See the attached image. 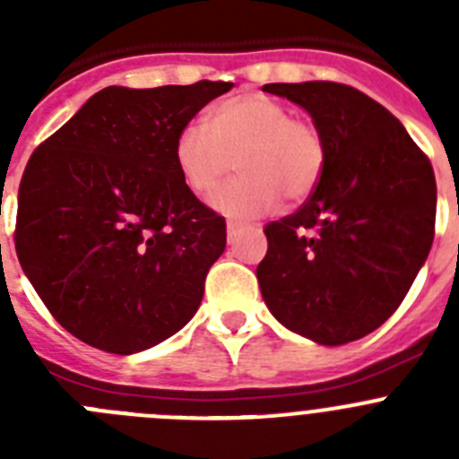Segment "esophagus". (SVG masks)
<instances>
[{
  "instance_id": "obj_1",
  "label": "esophagus",
  "mask_w": 459,
  "mask_h": 459,
  "mask_svg": "<svg viewBox=\"0 0 459 459\" xmlns=\"http://www.w3.org/2000/svg\"><path fill=\"white\" fill-rule=\"evenodd\" d=\"M238 230H241V225H238V222H234V221L227 222V237H230V241H232L234 234H237Z\"/></svg>"
}]
</instances>
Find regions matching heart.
<instances>
[{"instance_id": "obj_1", "label": "heart", "mask_w": 459, "mask_h": 459, "mask_svg": "<svg viewBox=\"0 0 459 459\" xmlns=\"http://www.w3.org/2000/svg\"><path fill=\"white\" fill-rule=\"evenodd\" d=\"M174 163L186 188L209 200L232 168L241 177L213 197L227 218H255L285 197L307 200L326 168V140L317 124L291 117L282 100L241 91L209 109L206 128L184 126L174 140Z\"/></svg>"}]
</instances>
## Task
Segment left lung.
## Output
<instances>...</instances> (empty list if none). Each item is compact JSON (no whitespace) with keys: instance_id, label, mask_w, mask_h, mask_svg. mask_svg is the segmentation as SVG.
<instances>
[{"instance_id":"8db88e82","label":"left lung","mask_w":459,"mask_h":459,"mask_svg":"<svg viewBox=\"0 0 459 459\" xmlns=\"http://www.w3.org/2000/svg\"><path fill=\"white\" fill-rule=\"evenodd\" d=\"M262 89L310 112L326 168L301 209L264 227L259 290L294 333L328 347L354 342L391 317L428 259L435 172L404 126L350 84Z\"/></svg>"}]
</instances>
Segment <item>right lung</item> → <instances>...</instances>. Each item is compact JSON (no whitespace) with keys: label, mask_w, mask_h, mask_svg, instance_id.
<instances>
[{"label":"right lung","mask_w":459,"mask_h":459,"mask_svg":"<svg viewBox=\"0 0 459 459\" xmlns=\"http://www.w3.org/2000/svg\"><path fill=\"white\" fill-rule=\"evenodd\" d=\"M232 87H108L31 153L18 190L15 253L71 335L135 354L197 312L227 230L186 188L174 140Z\"/></svg>","instance_id":"add662e5"}]
</instances>
